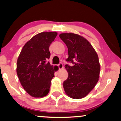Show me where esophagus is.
<instances>
[{"label":"esophagus","mask_w":121,"mask_h":121,"mask_svg":"<svg viewBox=\"0 0 121 121\" xmlns=\"http://www.w3.org/2000/svg\"><path fill=\"white\" fill-rule=\"evenodd\" d=\"M58 68H59V70H60V69H62L64 68L63 64L62 63H59L58 65Z\"/></svg>","instance_id":"obj_1"}]
</instances>
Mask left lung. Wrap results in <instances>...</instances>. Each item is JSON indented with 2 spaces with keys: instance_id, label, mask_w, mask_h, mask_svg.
I'll return each instance as SVG.
<instances>
[{
  "instance_id": "8db88e82",
  "label": "left lung",
  "mask_w": 121,
  "mask_h": 121,
  "mask_svg": "<svg viewBox=\"0 0 121 121\" xmlns=\"http://www.w3.org/2000/svg\"><path fill=\"white\" fill-rule=\"evenodd\" d=\"M68 47L69 57L65 68L68 73L64 81L63 87L71 98L80 99L85 97L96 85L100 77V65L97 53L90 42L82 36L73 33L59 35Z\"/></svg>"
}]
</instances>
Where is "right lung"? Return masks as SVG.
I'll return each mask as SVG.
<instances>
[{"mask_svg":"<svg viewBox=\"0 0 121 121\" xmlns=\"http://www.w3.org/2000/svg\"><path fill=\"white\" fill-rule=\"evenodd\" d=\"M57 35L56 32L37 34L26 43L18 57V78L24 90L34 97H43L49 91L55 66L47 62L49 48Z\"/></svg>","mask_w":121,"mask_h":121,"instance_id":"right-lung-1","label":"right lung"}]
</instances>
